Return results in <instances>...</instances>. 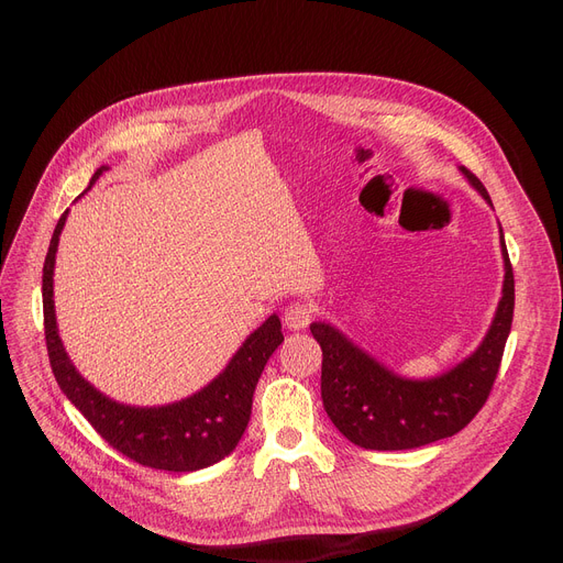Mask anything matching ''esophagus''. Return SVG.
<instances>
[{
	"label": "esophagus",
	"mask_w": 563,
	"mask_h": 563,
	"mask_svg": "<svg viewBox=\"0 0 563 563\" xmlns=\"http://www.w3.org/2000/svg\"><path fill=\"white\" fill-rule=\"evenodd\" d=\"M312 321V308L306 303H291L283 312V323L289 331H306Z\"/></svg>",
	"instance_id": "1"
}]
</instances>
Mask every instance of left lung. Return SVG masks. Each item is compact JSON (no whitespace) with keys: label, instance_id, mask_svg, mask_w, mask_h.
<instances>
[{"label":"left lung","instance_id":"left-lung-1","mask_svg":"<svg viewBox=\"0 0 563 563\" xmlns=\"http://www.w3.org/2000/svg\"><path fill=\"white\" fill-rule=\"evenodd\" d=\"M467 185L490 207L484 185L459 166ZM505 260L501 297L479 346L461 363L429 378L397 374L327 321L310 331L321 346V399L327 416L353 445L378 452L412 450L459 433L477 416L499 369L514 319V269L499 225Z\"/></svg>","mask_w":563,"mask_h":563}]
</instances>
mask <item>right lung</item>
Listing matches in <instances>:
<instances>
[{"mask_svg": "<svg viewBox=\"0 0 563 563\" xmlns=\"http://www.w3.org/2000/svg\"><path fill=\"white\" fill-rule=\"evenodd\" d=\"M104 170H109V166H100L93 173L88 189L100 180ZM66 219L68 210L54 228L43 266L45 340L58 388L113 450L141 465L168 472H194L219 463L234 452L236 442L242 440L251 420L257 378L266 361L285 340L278 314H272L257 327L232 353L228 365L194 395L164 406H130L115 401L79 374L58 338L54 264Z\"/></svg>", "mask_w": 563, "mask_h": 563, "instance_id": "right-lung-1", "label": "right lung"}]
</instances>
